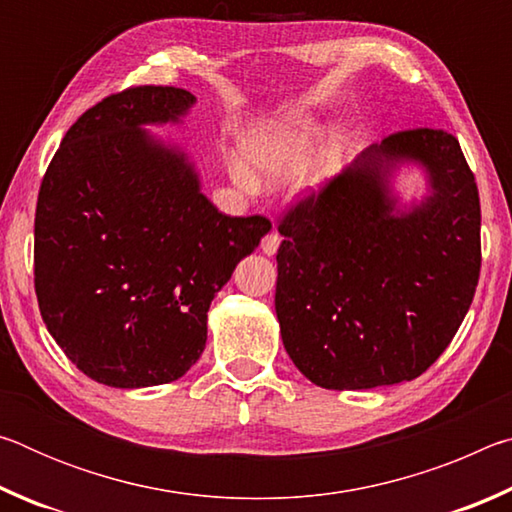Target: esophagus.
<instances>
[{"mask_svg": "<svg viewBox=\"0 0 512 512\" xmlns=\"http://www.w3.org/2000/svg\"><path fill=\"white\" fill-rule=\"evenodd\" d=\"M280 235L277 232H268V235L262 239V253L264 255H275L277 248H280Z\"/></svg>", "mask_w": 512, "mask_h": 512, "instance_id": "obj_1", "label": "esophagus"}]
</instances>
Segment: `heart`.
I'll return each instance as SVG.
<instances>
[{"label":"heart","mask_w":512,"mask_h":512,"mask_svg":"<svg viewBox=\"0 0 512 512\" xmlns=\"http://www.w3.org/2000/svg\"><path fill=\"white\" fill-rule=\"evenodd\" d=\"M320 133H323V124H320L311 112L291 110L280 119L264 121V124L250 128L244 135V153L248 162L253 164L262 176L273 180L289 178L291 173H296L302 167V162L307 160V155L314 149ZM341 153V140L339 137H332V140L325 144L323 153H320V176H325V173H329L336 164H339ZM230 169L232 176H235L239 183H253L248 169L241 162L232 160Z\"/></svg>","instance_id":"heart-1"}]
</instances>
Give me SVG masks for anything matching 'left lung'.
<instances>
[{"mask_svg":"<svg viewBox=\"0 0 512 512\" xmlns=\"http://www.w3.org/2000/svg\"><path fill=\"white\" fill-rule=\"evenodd\" d=\"M418 161L432 194L397 215L387 178ZM275 314L284 348L316 386L420 377L452 343L481 271V205L452 133L411 128L372 144L277 225Z\"/></svg>","mask_w":512,"mask_h":512,"instance_id":"1","label":"left lung"}]
</instances>
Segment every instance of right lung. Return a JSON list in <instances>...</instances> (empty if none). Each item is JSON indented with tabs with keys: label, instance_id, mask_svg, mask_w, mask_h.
I'll return each instance as SVG.
<instances>
[{
	"label": "right lung",
	"instance_id": "obj_1",
	"mask_svg": "<svg viewBox=\"0 0 512 512\" xmlns=\"http://www.w3.org/2000/svg\"><path fill=\"white\" fill-rule=\"evenodd\" d=\"M196 97L135 85L101 99L65 133L36 205L33 282L67 359L112 388L183 377L203 354L207 309L239 259L271 230L201 194L187 155L144 131Z\"/></svg>",
	"mask_w": 512,
	"mask_h": 512
}]
</instances>
